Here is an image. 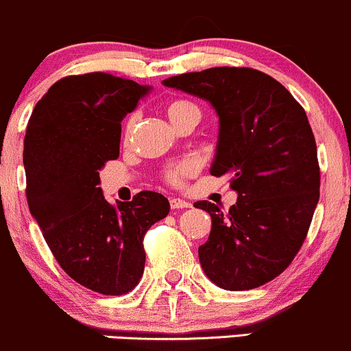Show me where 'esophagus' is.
<instances>
[{"label": "esophagus", "instance_id": "esophagus-1", "mask_svg": "<svg viewBox=\"0 0 351 351\" xmlns=\"http://www.w3.org/2000/svg\"><path fill=\"white\" fill-rule=\"evenodd\" d=\"M171 207L172 209H187V207H191V202L184 201V199H179V197H172Z\"/></svg>", "mask_w": 351, "mask_h": 351}]
</instances>
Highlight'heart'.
Instances as JSON below:
<instances>
[{"instance_id":"heart-1","label":"heart","mask_w":351,"mask_h":351,"mask_svg":"<svg viewBox=\"0 0 351 351\" xmlns=\"http://www.w3.org/2000/svg\"><path fill=\"white\" fill-rule=\"evenodd\" d=\"M165 112H167L169 119H171V122L174 123V125L180 123L182 120L189 119V117H197V119L201 117V110H199L197 105H195L194 101L186 100V99H174L167 101V105H165ZM130 125H132V119L129 120V127ZM192 169H194V165L189 164V162L174 165V167L165 171V180H167L169 184H172V186H179V184H182V180L191 174Z\"/></svg>"}]
</instances>
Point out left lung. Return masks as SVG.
Listing matches in <instances>:
<instances>
[{
	"mask_svg": "<svg viewBox=\"0 0 351 351\" xmlns=\"http://www.w3.org/2000/svg\"><path fill=\"white\" fill-rule=\"evenodd\" d=\"M210 101L219 141L210 174L229 176L237 201L228 213L195 207L213 219L199 261L210 281L244 291L280 276L306 239L319 199L315 135L304 108L263 71L216 66L162 82Z\"/></svg>",
	"mask_w": 351,
	"mask_h": 351,
	"instance_id": "8db88e82",
	"label": "left lung"
}]
</instances>
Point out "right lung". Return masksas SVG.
<instances>
[{"mask_svg": "<svg viewBox=\"0 0 351 351\" xmlns=\"http://www.w3.org/2000/svg\"><path fill=\"white\" fill-rule=\"evenodd\" d=\"M147 92L104 71L70 75L48 88L26 127L29 213L62 269L100 295H125L138 285L145 232L171 209L152 191L114 206L99 187V171L120 154L122 120Z\"/></svg>", "mask_w": 351, "mask_h": 351, "instance_id": "obj_1", "label": "right lung"}]
</instances>
